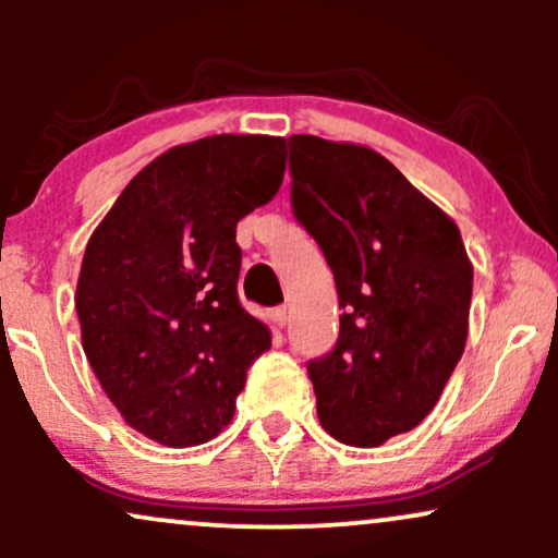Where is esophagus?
I'll use <instances>...</instances> for the list:
<instances>
[{"mask_svg": "<svg viewBox=\"0 0 558 558\" xmlns=\"http://www.w3.org/2000/svg\"><path fill=\"white\" fill-rule=\"evenodd\" d=\"M272 323L278 325V328H286V323H288V306H275V310H272Z\"/></svg>", "mask_w": 558, "mask_h": 558, "instance_id": "obj_1", "label": "esophagus"}]
</instances>
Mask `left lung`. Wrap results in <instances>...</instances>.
I'll use <instances>...</instances> for the list:
<instances>
[{
	"mask_svg": "<svg viewBox=\"0 0 558 558\" xmlns=\"http://www.w3.org/2000/svg\"><path fill=\"white\" fill-rule=\"evenodd\" d=\"M291 178L343 310L330 354L306 364L319 425L383 446L430 414L462 360L472 262L457 222L367 146L291 136Z\"/></svg>",
	"mask_w": 558,
	"mask_h": 558,
	"instance_id": "1",
	"label": "left lung"
}]
</instances>
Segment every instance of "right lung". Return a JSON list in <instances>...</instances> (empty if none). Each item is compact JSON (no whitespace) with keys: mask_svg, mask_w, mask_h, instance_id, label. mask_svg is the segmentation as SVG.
I'll return each instance as SVG.
<instances>
[{"mask_svg":"<svg viewBox=\"0 0 558 558\" xmlns=\"http://www.w3.org/2000/svg\"><path fill=\"white\" fill-rule=\"evenodd\" d=\"M286 141L198 138L125 185L86 243L75 291L94 375L133 430L170 448L230 425L246 369L270 349L241 306V217L278 194Z\"/></svg>","mask_w":558,"mask_h":558,"instance_id":"1","label":"right lung"}]
</instances>
